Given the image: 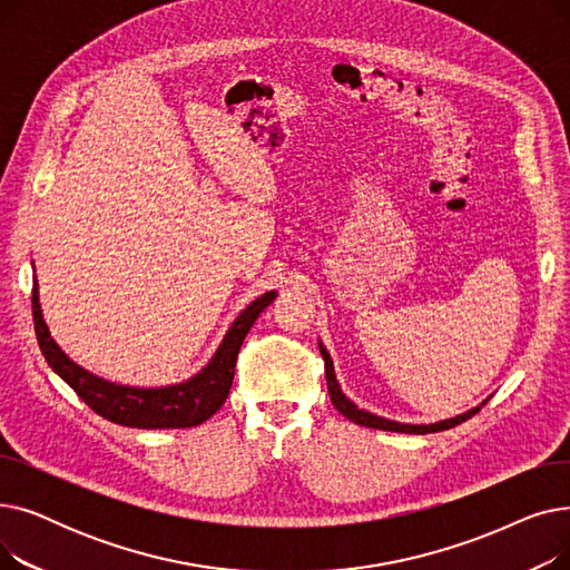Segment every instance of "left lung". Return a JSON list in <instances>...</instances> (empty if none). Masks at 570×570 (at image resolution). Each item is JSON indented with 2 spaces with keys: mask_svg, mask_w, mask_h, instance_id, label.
<instances>
[{
  "mask_svg": "<svg viewBox=\"0 0 570 570\" xmlns=\"http://www.w3.org/2000/svg\"><path fill=\"white\" fill-rule=\"evenodd\" d=\"M318 351L323 355V363H325V381H327V393H331V402L335 404V409L346 415L348 421H353L355 425H363V428H372V430H385V432H402V434H432V432H443V430H451L464 421H469L471 415H475L478 411H481V406L488 404V400L475 406L462 415H455V417H448V421H441V423H432V425H404V423H395V421H387V417H381V415H374L370 411H363L357 409L344 393L342 387L337 383V376H335V367H333V361H331V353L325 351V346L318 342Z\"/></svg>",
  "mask_w": 570,
  "mask_h": 570,
  "instance_id": "1",
  "label": "left lung"
}]
</instances>
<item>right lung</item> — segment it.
<instances>
[{
  "label": "right lung",
  "mask_w": 570,
  "mask_h": 570,
  "mask_svg": "<svg viewBox=\"0 0 570 570\" xmlns=\"http://www.w3.org/2000/svg\"><path fill=\"white\" fill-rule=\"evenodd\" d=\"M277 297L275 291H267L239 314L217 353L196 376L185 383L168 385V387H131L104 381L95 374H89L71 357L55 344L48 333V325L39 305V286L35 279L32 288V316L35 331L46 355L48 365L57 376H62L73 393L99 413L101 417L125 428L138 430H166V428H196L205 423L209 415H215L230 393V383L235 376V361L239 346H243L249 327L258 318V314Z\"/></svg>",
  "instance_id": "add662e5"
}]
</instances>
